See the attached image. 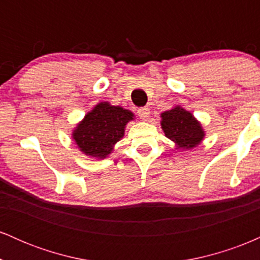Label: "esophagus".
Masks as SVG:
<instances>
[{"instance_id":"34e87169","label":"esophagus","mask_w":260,"mask_h":260,"mask_svg":"<svg viewBox=\"0 0 260 260\" xmlns=\"http://www.w3.org/2000/svg\"><path fill=\"white\" fill-rule=\"evenodd\" d=\"M138 116L142 118L143 121H147L149 118V116H150V110H149V107L144 106V107H140V109H138Z\"/></svg>"}]
</instances>
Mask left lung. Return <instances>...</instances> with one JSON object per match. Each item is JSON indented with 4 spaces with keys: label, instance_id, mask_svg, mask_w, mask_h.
Segmentation results:
<instances>
[{
    "label": "left lung",
    "instance_id": "1",
    "mask_svg": "<svg viewBox=\"0 0 260 260\" xmlns=\"http://www.w3.org/2000/svg\"><path fill=\"white\" fill-rule=\"evenodd\" d=\"M161 128L176 147L189 150L201 144L205 133L194 116L181 106L161 113Z\"/></svg>",
    "mask_w": 260,
    "mask_h": 260
}]
</instances>
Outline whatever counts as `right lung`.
Returning <instances> with one entry per match:
<instances>
[{"mask_svg":"<svg viewBox=\"0 0 260 260\" xmlns=\"http://www.w3.org/2000/svg\"><path fill=\"white\" fill-rule=\"evenodd\" d=\"M134 117L133 112L107 101L99 103L74 128L72 137L82 153L105 159L116 143L124 136V128Z\"/></svg>","mask_w":260,"mask_h":260,"instance_id":"1","label":"right lung"}]
</instances>
